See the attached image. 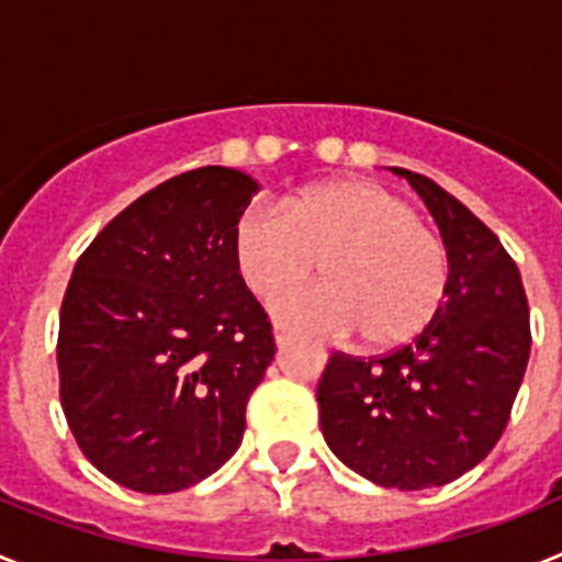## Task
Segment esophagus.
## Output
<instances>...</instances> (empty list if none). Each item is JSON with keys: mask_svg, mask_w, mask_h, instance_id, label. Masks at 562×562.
Returning <instances> with one entry per match:
<instances>
[{"mask_svg": "<svg viewBox=\"0 0 562 562\" xmlns=\"http://www.w3.org/2000/svg\"><path fill=\"white\" fill-rule=\"evenodd\" d=\"M286 342H290V335H286L281 326H276V346H278V349H284Z\"/></svg>", "mask_w": 562, "mask_h": 562, "instance_id": "1", "label": "esophagus"}]
</instances>
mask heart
I'll return each instance as SVG.
<instances>
[{"instance_id":"b5f03b06","label":"heart","mask_w":562,"mask_h":562,"mask_svg":"<svg viewBox=\"0 0 562 562\" xmlns=\"http://www.w3.org/2000/svg\"><path fill=\"white\" fill-rule=\"evenodd\" d=\"M233 258L258 297L295 286L321 261L326 284L278 297V324L317 337L360 331L382 351L419 337L450 292L445 241L408 202L366 180L304 188L281 211L250 207L233 231Z\"/></svg>"}]
</instances>
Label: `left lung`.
I'll return each mask as SVG.
<instances>
[{"label": "left lung", "instance_id": "8db88e82", "mask_svg": "<svg viewBox=\"0 0 562 562\" xmlns=\"http://www.w3.org/2000/svg\"><path fill=\"white\" fill-rule=\"evenodd\" d=\"M439 225L450 292L439 317L380 357H329L317 382L321 430L362 479L441 486L473 470L504 434L532 331L518 265L470 207L422 173L394 168Z\"/></svg>", "mask_w": 562, "mask_h": 562}]
</instances>
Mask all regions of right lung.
<instances>
[{
  "mask_svg": "<svg viewBox=\"0 0 562 562\" xmlns=\"http://www.w3.org/2000/svg\"><path fill=\"white\" fill-rule=\"evenodd\" d=\"M258 182L205 166L143 193L92 238L64 292L61 408L78 448L134 493H180L245 436L276 337L233 231Z\"/></svg>",
  "mask_w": 562,
  "mask_h": 562,
  "instance_id": "obj_1",
  "label": "right lung"
}]
</instances>
